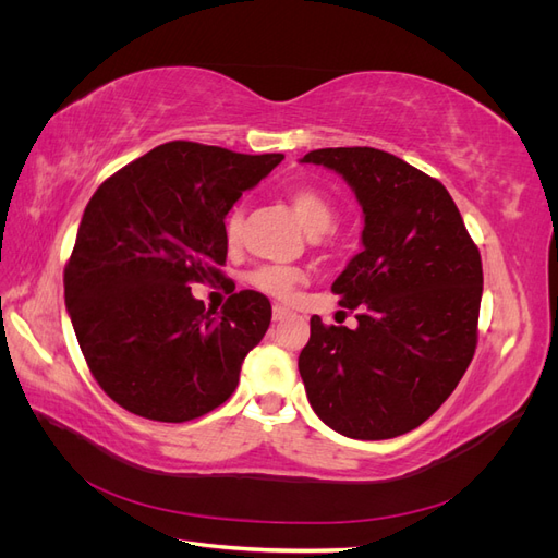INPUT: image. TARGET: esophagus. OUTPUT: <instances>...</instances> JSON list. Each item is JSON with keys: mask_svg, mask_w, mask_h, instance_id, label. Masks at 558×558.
<instances>
[{"mask_svg": "<svg viewBox=\"0 0 558 558\" xmlns=\"http://www.w3.org/2000/svg\"><path fill=\"white\" fill-rule=\"evenodd\" d=\"M286 316H291V310H286V307H279V305H277V307L272 310V318H275V320H283Z\"/></svg>", "mask_w": 558, "mask_h": 558, "instance_id": "esophagus-1", "label": "esophagus"}]
</instances>
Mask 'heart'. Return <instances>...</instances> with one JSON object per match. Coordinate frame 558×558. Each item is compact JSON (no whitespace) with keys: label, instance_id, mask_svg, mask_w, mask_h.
<instances>
[{"label":"heart","instance_id":"b5f03b06","mask_svg":"<svg viewBox=\"0 0 558 558\" xmlns=\"http://www.w3.org/2000/svg\"><path fill=\"white\" fill-rule=\"evenodd\" d=\"M286 199L293 207L295 216L300 218V223L305 226L310 234H314L316 244H324L330 238V230L335 226L337 209L332 205V199L324 193L314 189V185H293V189L286 193ZM242 226H244V211L240 205H234L228 216H226V240L228 244H238L242 238ZM305 279L302 269L289 267V265H263L258 269H253L248 275V283L253 289L277 298V300H289L293 291Z\"/></svg>","mask_w":558,"mask_h":558}]
</instances>
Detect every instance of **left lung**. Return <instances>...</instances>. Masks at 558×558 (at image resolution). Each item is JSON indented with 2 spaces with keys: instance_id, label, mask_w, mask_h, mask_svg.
<instances>
[{
  "instance_id": "left-lung-1",
  "label": "left lung",
  "mask_w": 558,
  "mask_h": 558,
  "mask_svg": "<svg viewBox=\"0 0 558 558\" xmlns=\"http://www.w3.org/2000/svg\"><path fill=\"white\" fill-rule=\"evenodd\" d=\"M302 162L342 174L365 214L363 251L332 283L359 328L312 316L298 359L310 404L353 440L410 433L475 356L480 248L445 185L386 150L318 148Z\"/></svg>"
}]
</instances>
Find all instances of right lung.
<instances>
[{
  "label": "right lung",
  "mask_w": 558,
  "mask_h": 558,
  "mask_svg": "<svg viewBox=\"0 0 558 558\" xmlns=\"http://www.w3.org/2000/svg\"><path fill=\"white\" fill-rule=\"evenodd\" d=\"M281 160L167 142L90 197L64 265V302L95 381L123 410L183 424L234 393L272 305L240 291L218 314L191 283L223 279L226 214Z\"/></svg>",
  "instance_id": "right-lung-1"
}]
</instances>
